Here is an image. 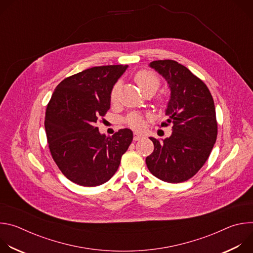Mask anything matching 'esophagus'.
Instances as JSON below:
<instances>
[{"label":"esophagus","instance_id":"obj_1","mask_svg":"<svg viewBox=\"0 0 253 253\" xmlns=\"http://www.w3.org/2000/svg\"><path fill=\"white\" fill-rule=\"evenodd\" d=\"M143 137H144L143 134L135 132V133H134V136H133V139H134V141H138V140H141Z\"/></svg>","mask_w":253,"mask_h":253}]
</instances>
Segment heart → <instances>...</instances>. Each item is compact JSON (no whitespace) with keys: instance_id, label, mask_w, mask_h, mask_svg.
Instances as JSON below:
<instances>
[{"instance_id":"1","label":"heart","mask_w":253,"mask_h":253,"mask_svg":"<svg viewBox=\"0 0 253 253\" xmlns=\"http://www.w3.org/2000/svg\"><path fill=\"white\" fill-rule=\"evenodd\" d=\"M134 80H135L136 84L138 85V87L140 88V90L144 94L149 92V91L155 92L159 88V85H160L159 78L154 73H152V72H150L148 70L138 71L134 76ZM119 91H120V82H117L113 85V87L110 91V101L112 103L117 101L118 96H119ZM126 122L130 127H132L134 129H142L144 126L143 118L137 113H133V114L129 115L126 119Z\"/></svg>"}]
</instances>
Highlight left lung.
<instances>
[{
    "mask_svg": "<svg viewBox=\"0 0 253 253\" xmlns=\"http://www.w3.org/2000/svg\"><path fill=\"white\" fill-rule=\"evenodd\" d=\"M167 81L170 100L161 127L172 124V134L162 141L150 137L154 151L146 158L149 171L169 183L193 177L208 159L217 137L215 106L202 80L173 60L149 64Z\"/></svg>",
    "mask_w": 253,
    "mask_h": 253,
    "instance_id": "obj_1",
    "label": "left lung"
}]
</instances>
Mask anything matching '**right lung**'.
I'll return each mask as SVG.
<instances>
[{
  "label": "right lung",
  "mask_w": 253,
  "mask_h": 253,
  "mask_svg": "<svg viewBox=\"0 0 253 253\" xmlns=\"http://www.w3.org/2000/svg\"><path fill=\"white\" fill-rule=\"evenodd\" d=\"M127 65L99 66L64 79L47 106L45 129L51 155L72 182L94 187L117 171L133 140L130 129L112 137L99 132V117L110 109V91Z\"/></svg>",
  "instance_id": "right-lung-1"
}]
</instances>
